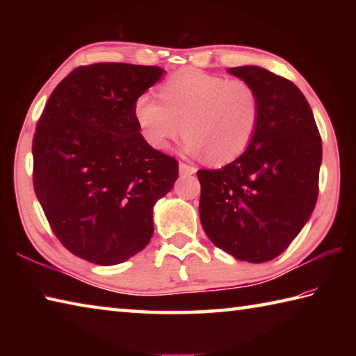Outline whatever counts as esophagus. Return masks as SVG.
<instances>
[{
	"label": "esophagus",
	"mask_w": 356,
	"mask_h": 356,
	"mask_svg": "<svg viewBox=\"0 0 356 356\" xmlns=\"http://www.w3.org/2000/svg\"><path fill=\"white\" fill-rule=\"evenodd\" d=\"M179 170H180V174H182V176H191V174L196 172L195 166L186 165V163H184V161H180V163H179Z\"/></svg>",
	"instance_id": "34e87169"
}]
</instances>
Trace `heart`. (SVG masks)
<instances>
[{"label":"heart","instance_id":"b5f03b06","mask_svg":"<svg viewBox=\"0 0 356 356\" xmlns=\"http://www.w3.org/2000/svg\"><path fill=\"white\" fill-rule=\"evenodd\" d=\"M159 98L141 94L135 102L144 140L163 150L184 131L185 152L212 165L238 159L261 122L257 89L242 78L182 69L160 84Z\"/></svg>","mask_w":356,"mask_h":356}]
</instances>
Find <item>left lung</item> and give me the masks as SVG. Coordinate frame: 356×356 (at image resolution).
<instances>
[{
    "mask_svg": "<svg viewBox=\"0 0 356 356\" xmlns=\"http://www.w3.org/2000/svg\"><path fill=\"white\" fill-rule=\"evenodd\" d=\"M261 97V122L245 152L221 170H200L207 237L238 261L267 262L298 236L316 207L322 138L305 95L256 65L229 69Z\"/></svg>",
    "mask_w": 356,
    "mask_h": 356,
    "instance_id": "1",
    "label": "left lung"
}]
</instances>
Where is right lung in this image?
I'll return each instance as SVG.
<instances>
[{
    "mask_svg": "<svg viewBox=\"0 0 356 356\" xmlns=\"http://www.w3.org/2000/svg\"><path fill=\"white\" fill-rule=\"evenodd\" d=\"M156 65H80L51 92L33 138V185L51 231L97 265L127 261L154 234L152 209L179 163L149 146L135 102L160 80Z\"/></svg>",
    "mask_w": 356,
    "mask_h": 356,
    "instance_id": "add662e5",
    "label": "right lung"
}]
</instances>
